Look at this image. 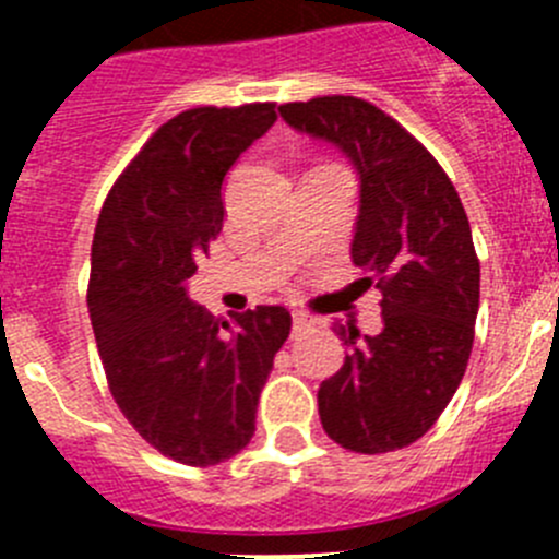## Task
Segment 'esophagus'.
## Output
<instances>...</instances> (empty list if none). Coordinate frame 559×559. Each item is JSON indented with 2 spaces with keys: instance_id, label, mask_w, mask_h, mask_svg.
<instances>
[{
  "instance_id": "esophagus-1",
  "label": "esophagus",
  "mask_w": 559,
  "mask_h": 559,
  "mask_svg": "<svg viewBox=\"0 0 559 559\" xmlns=\"http://www.w3.org/2000/svg\"><path fill=\"white\" fill-rule=\"evenodd\" d=\"M316 324H319L316 316L305 313V310H294V333H308V330H313Z\"/></svg>"
}]
</instances>
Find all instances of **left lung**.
<instances>
[{"label": "left lung", "mask_w": 559, "mask_h": 559, "mask_svg": "<svg viewBox=\"0 0 559 559\" xmlns=\"http://www.w3.org/2000/svg\"><path fill=\"white\" fill-rule=\"evenodd\" d=\"M280 117L353 165L349 254L383 294L378 335L335 328L347 358L319 386V417L347 451H397L437 423L467 369L478 313L471 224L437 159L372 103L316 97L280 106Z\"/></svg>", "instance_id": "left-lung-1"}]
</instances>
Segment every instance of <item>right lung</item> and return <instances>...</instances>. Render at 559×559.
I'll return each instance as SVG.
<instances>
[{
	"instance_id": "right-lung-1",
	"label": "right lung",
	"mask_w": 559,
	"mask_h": 559,
	"mask_svg": "<svg viewBox=\"0 0 559 559\" xmlns=\"http://www.w3.org/2000/svg\"><path fill=\"white\" fill-rule=\"evenodd\" d=\"M276 120L274 103L192 108L153 133L97 218L88 319L108 389L147 445L210 467L249 445L257 400L290 333L280 305L218 324L190 299L224 229V181Z\"/></svg>"
}]
</instances>
